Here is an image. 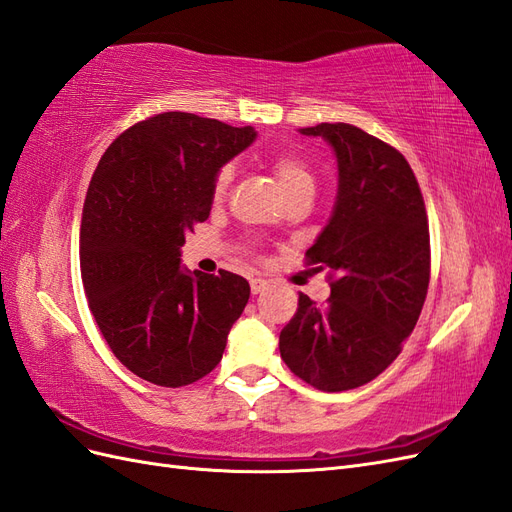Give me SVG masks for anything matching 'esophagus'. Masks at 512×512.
<instances>
[{
	"label": "esophagus",
	"instance_id": "esophagus-1",
	"mask_svg": "<svg viewBox=\"0 0 512 512\" xmlns=\"http://www.w3.org/2000/svg\"><path fill=\"white\" fill-rule=\"evenodd\" d=\"M268 289V281L266 279H251V291L257 296L261 291Z\"/></svg>",
	"mask_w": 512,
	"mask_h": 512
}]
</instances>
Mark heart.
<instances>
[{
	"label": "heart",
	"instance_id": "b5f03b06",
	"mask_svg": "<svg viewBox=\"0 0 512 512\" xmlns=\"http://www.w3.org/2000/svg\"><path fill=\"white\" fill-rule=\"evenodd\" d=\"M270 169L274 173L276 182H279L285 197L289 193L298 191V188H313V173H311L309 165H306L304 160L296 154H276V156H272L270 158ZM231 178H233V169L229 165L216 173L214 191H212L214 201H221L227 195Z\"/></svg>",
	"mask_w": 512,
	"mask_h": 512
}]
</instances>
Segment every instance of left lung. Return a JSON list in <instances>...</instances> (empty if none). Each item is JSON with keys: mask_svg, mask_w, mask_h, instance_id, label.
<instances>
[{"mask_svg": "<svg viewBox=\"0 0 512 512\" xmlns=\"http://www.w3.org/2000/svg\"><path fill=\"white\" fill-rule=\"evenodd\" d=\"M300 133L337 154V203L306 251L332 283L324 306L300 294L279 349L306 384L341 392L386 371L412 334L431 276L429 221L416 175L392 145L343 122Z\"/></svg>", "mask_w": 512, "mask_h": 512, "instance_id": "1", "label": "left lung"}]
</instances>
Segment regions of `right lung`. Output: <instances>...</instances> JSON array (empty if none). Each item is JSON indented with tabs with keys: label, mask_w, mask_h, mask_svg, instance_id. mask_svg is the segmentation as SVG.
I'll list each match as a JSON object with an SVG mask.
<instances>
[{
	"label": "right lung",
	"mask_w": 512,
	"mask_h": 512,
	"mask_svg": "<svg viewBox=\"0 0 512 512\" xmlns=\"http://www.w3.org/2000/svg\"><path fill=\"white\" fill-rule=\"evenodd\" d=\"M255 137L253 126L158 113L124 130L92 175L79 240L83 289L111 352L145 382L180 388L206 377L251 296L233 272L184 270L180 248L208 221L216 173Z\"/></svg>",
	"instance_id": "right-lung-1"
}]
</instances>
